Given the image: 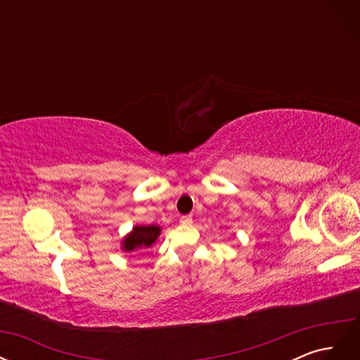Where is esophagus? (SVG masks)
<instances>
[{
	"mask_svg": "<svg viewBox=\"0 0 360 360\" xmlns=\"http://www.w3.org/2000/svg\"><path fill=\"white\" fill-rule=\"evenodd\" d=\"M180 222H181L183 225H191V224H192V216H191V214L181 216V217H180Z\"/></svg>",
	"mask_w": 360,
	"mask_h": 360,
	"instance_id": "obj_1",
	"label": "esophagus"
}]
</instances>
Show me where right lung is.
<instances>
[{"mask_svg":"<svg viewBox=\"0 0 360 360\" xmlns=\"http://www.w3.org/2000/svg\"><path fill=\"white\" fill-rule=\"evenodd\" d=\"M160 234V226L158 225H136L123 238V250L134 252L138 249H146L153 245Z\"/></svg>","mask_w":360,"mask_h":360,"instance_id":"obj_1","label":"right lung"}]
</instances>
